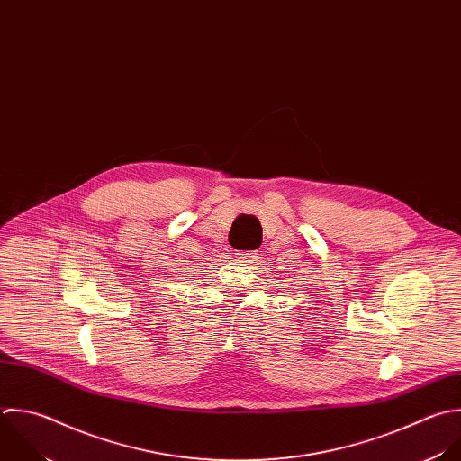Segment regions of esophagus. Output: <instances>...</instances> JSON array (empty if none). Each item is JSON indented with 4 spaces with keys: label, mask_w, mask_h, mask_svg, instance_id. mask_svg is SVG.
<instances>
[{
    "label": "esophagus",
    "mask_w": 461,
    "mask_h": 461,
    "mask_svg": "<svg viewBox=\"0 0 461 461\" xmlns=\"http://www.w3.org/2000/svg\"><path fill=\"white\" fill-rule=\"evenodd\" d=\"M237 257L244 262H251L257 258V251H240V253H237Z\"/></svg>",
    "instance_id": "1"
}]
</instances>
